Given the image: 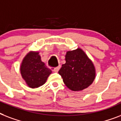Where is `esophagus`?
I'll use <instances>...</instances> for the list:
<instances>
[{"instance_id":"1","label":"esophagus","mask_w":121,"mask_h":121,"mask_svg":"<svg viewBox=\"0 0 121 121\" xmlns=\"http://www.w3.org/2000/svg\"><path fill=\"white\" fill-rule=\"evenodd\" d=\"M60 66L59 65V66H58V67H56V68H53V72H58L59 71V70H60Z\"/></svg>"}]
</instances>
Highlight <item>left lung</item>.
Masks as SVG:
<instances>
[{
  "mask_svg": "<svg viewBox=\"0 0 121 121\" xmlns=\"http://www.w3.org/2000/svg\"><path fill=\"white\" fill-rule=\"evenodd\" d=\"M66 63L62 65L58 73L69 89L80 91L87 88L95 78L93 63L80 48L68 51L65 55Z\"/></svg>",
  "mask_w": 121,
  "mask_h": 121,
  "instance_id": "obj_1",
  "label": "left lung"
}]
</instances>
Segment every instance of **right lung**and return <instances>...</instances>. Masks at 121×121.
I'll list each match as a JSON object with an SVG mask.
<instances>
[{
  "mask_svg": "<svg viewBox=\"0 0 121 121\" xmlns=\"http://www.w3.org/2000/svg\"><path fill=\"white\" fill-rule=\"evenodd\" d=\"M22 77L29 87L38 88L45 83L52 73L41 60L39 52L30 51L24 58L21 65Z\"/></svg>",
  "mask_w": 121,
  "mask_h": 121,
  "instance_id": "obj_1",
  "label": "right lung"
}]
</instances>
